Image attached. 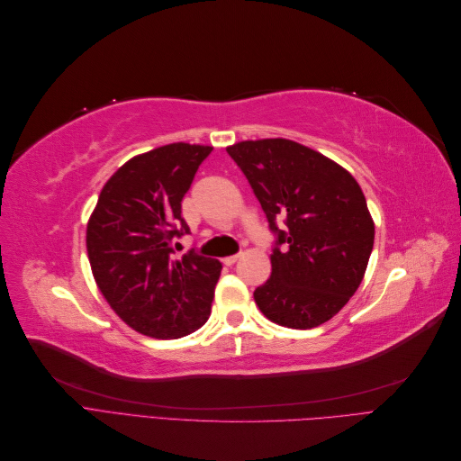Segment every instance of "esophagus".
<instances>
[{
	"label": "esophagus",
	"instance_id": "34e87169",
	"mask_svg": "<svg viewBox=\"0 0 461 461\" xmlns=\"http://www.w3.org/2000/svg\"><path fill=\"white\" fill-rule=\"evenodd\" d=\"M240 259V254H236V256H229V258H225V259H222V263H225V265H234L236 261H239Z\"/></svg>",
	"mask_w": 461,
	"mask_h": 461
}]
</instances>
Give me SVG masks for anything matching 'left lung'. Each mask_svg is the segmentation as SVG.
Wrapping results in <instances>:
<instances>
[{"label": "left lung", "mask_w": 461, "mask_h": 461, "mask_svg": "<svg viewBox=\"0 0 461 461\" xmlns=\"http://www.w3.org/2000/svg\"><path fill=\"white\" fill-rule=\"evenodd\" d=\"M227 151L276 236L271 278L254 292L261 313L288 329L323 325L354 296L367 269L375 225L364 192L339 163L285 138L239 142ZM276 220L285 222L283 230Z\"/></svg>", "instance_id": "left-lung-1"}]
</instances>
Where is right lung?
<instances>
[{
	"label": "right lung",
	"instance_id": "1",
	"mask_svg": "<svg viewBox=\"0 0 461 461\" xmlns=\"http://www.w3.org/2000/svg\"><path fill=\"white\" fill-rule=\"evenodd\" d=\"M212 149L176 142L132 158L107 180L88 221L95 285L146 337H186L212 313L222 265L194 252L173 259L175 239L190 232L180 202Z\"/></svg>",
	"mask_w": 461,
	"mask_h": 461
}]
</instances>
